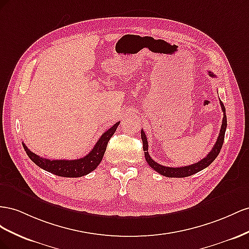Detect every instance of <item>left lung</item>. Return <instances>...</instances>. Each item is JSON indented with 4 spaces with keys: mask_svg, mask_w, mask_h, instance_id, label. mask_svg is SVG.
Listing matches in <instances>:
<instances>
[{
    "mask_svg": "<svg viewBox=\"0 0 249 249\" xmlns=\"http://www.w3.org/2000/svg\"><path fill=\"white\" fill-rule=\"evenodd\" d=\"M209 75L211 77H216L215 74H213L212 72H209ZM220 105H221V108L223 111V120H222V125H221V129H220L219 136L217 139V142L215 143L214 147L212 148L211 152L205 156L204 159H202L200 161L196 162V164L190 165V166H184V167H180V168H173V167H166L160 165L159 162L154 161L150 155L148 153V142H147V138L146 134L142 129L141 131V138L142 141H143V149L145 151V159L148 162V165L150 166L153 170H155L156 172L164 175L166 177H187V176H191L197 172L201 171V170L205 169L207 167H209L213 161L215 160V159L218 156L220 150H221L222 145H223V141H224V134H225V130H226V126H227V121H226V115H225V107L222 103V101L220 100Z\"/></svg>",
    "mask_w": 249,
    "mask_h": 249,
    "instance_id": "8db88e82",
    "label": "left lung"
}]
</instances>
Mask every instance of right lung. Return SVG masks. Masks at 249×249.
Segmentation results:
<instances>
[{
    "mask_svg": "<svg viewBox=\"0 0 249 249\" xmlns=\"http://www.w3.org/2000/svg\"><path fill=\"white\" fill-rule=\"evenodd\" d=\"M119 124L120 122H117L112 127H110L109 129L106 130L100 137V139L98 140L94 148L91 149V151L88 155L83 156L82 159L70 160H48L40 158V156L30 151L24 143L23 146L27 155L29 156L30 160L34 164H36L39 168L46 170V171L62 177H81L90 173L91 171H94V170L99 166V164H100L105 153L108 141L117 130V127L119 126Z\"/></svg>",
    "mask_w": 249,
    "mask_h": 249,
    "instance_id": "1",
    "label": "right lung"
}]
</instances>
